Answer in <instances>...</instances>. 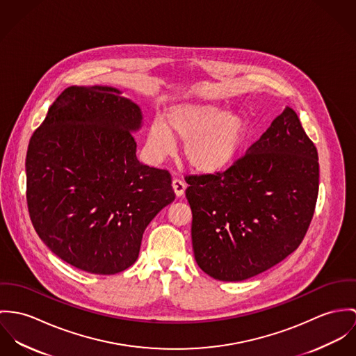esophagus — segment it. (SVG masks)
I'll list each match as a JSON object with an SVG mask.
<instances>
[{
	"label": "esophagus",
	"mask_w": 356,
	"mask_h": 356,
	"mask_svg": "<svg viewBox=\"0 0 356 356\" xmlns=\"http://www.w3.org/2000/svg\"><path fill=\"white\" fill-rule=\"evenodd\" d=\"M172 187H173V190H175V193H176V195L177 197H181L183 194H184V190H186V184H184V181L183 180H180V179H173V181H172Z\"/></svg>",
	"instance_id": "34e87169"
}]
</instances>
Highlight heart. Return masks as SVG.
Segmentation results:
<instances>
[{
	"label": "heart",
	"instance_id": "b5f03b06",
	"mask_svg": "<svg viewBox=\"0 0 356 356\" xmlns=\"http://www.w3.org/2000/svg\"><path fill=\"white\" fill-rule=\"evenodd\" d=\"M248 136V124L241 115L211 104H180L169 109L166 127L154 121L147 143L157 157L168 156L175 140L184 142V156L199 173L214 175L228 169Z\"/></svg>",
	"mask_w": 356,
	"mask_h": 356
}]
</instances>
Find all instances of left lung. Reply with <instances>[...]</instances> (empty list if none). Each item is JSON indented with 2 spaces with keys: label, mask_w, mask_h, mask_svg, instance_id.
<instances>
[{
  "label": "left lung",
  "mask_w": 356,
  "mask_h": 356,
  "mask_svg": "<svg viewBox=\"0 0 356 356\" xmlns=\"http://www.w3.org/2000/svg\"><path fill=\"white\" fill-rule=\"evenodd\" d=\"M197 266L243 281L285 259L316 210L319 163L293 109L285 108L225 172L186 177Z\"/></svg>",
  "instance_id": "1"
}]
</instances>
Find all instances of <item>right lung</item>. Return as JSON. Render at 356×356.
<instances>
[{
	"mask_svg": "<svg viewBox=\"0 0 356 356\" xmlns=\"http://www.w3.org/2000/svg\"><path fill=\"white\" fill-rule=\"evenodd\" d=\"M108 86L65 88L30 139L27 206L40 240L94 275L135 264L150 221L175 200L170 173L136 159V104Z\"/></svg>",
	"mask_w": 356,
	"mask_h": 356,
	"instance_id": "1",
	"label": "right lung"
}]
</instances>
